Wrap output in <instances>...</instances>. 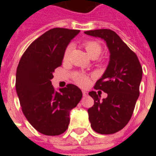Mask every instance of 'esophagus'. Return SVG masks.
Returning <instances> with one entry per match:
<instances>
[{
    "mask_svg": "<svg viewBox=\"0 0 156 156\" xmlns=\"http://www.w3.org/2000/svg\"><path fill=\"white\" fill-rule=\"evenodd\" d=\"M83 96H87L88 92L87 91H86V90H83Z\"/></svg>",
    "mask_w": 156,
    "mask_h": 156,
    "instance_id": "1",
    "label": "esophagus"
}]
</instances>
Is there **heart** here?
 <instances>
[{
	"instance_id": "heart-1",
	"label": "heart",
	"mask_w": 156,
	"mask_h": 156,
	"mask_svg": "<svg viewBox=\"0 0 156 156\" xmlns=\"http://www.w3.org/2000/svg\"><path fill=\"white\" fill-rule=\"evenodd\" d=\"M83 46L85 48L86 51L87 52V53L89 54V56H91V57H94V56H96L97 57L100 53H101V51H102V48L100 46V44L96 41H93V40H87L85 42H83ZM71 48H72V46L71 45H68L66 47L65 52L63 54V59L65 61H66L67 59L69 58V54L71 52ZM73 80L78 85L81 86V87H83V86H86L89 83V78L87 76L85 75L84 73H73Z\"/></svg>"
}]
</instances>
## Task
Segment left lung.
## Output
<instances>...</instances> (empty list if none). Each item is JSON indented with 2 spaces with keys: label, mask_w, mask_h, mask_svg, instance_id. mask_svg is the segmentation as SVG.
Listing matches in <instances>:
<instances>
[{
  "label": "left lung",
  "mask_w": 156,
  "mask_h": 156,
  "mask_svg": "<svg viewBox=\"0 0 156 156\" xmlns=\"http://www.w3.org/2000/svg\"><path fill=\"white\" fill-rule=\"evenodd\" d=\"M84 33L105 40L110 52L107 69L94 87L108 96L100 100L95 91L89 92L94 100V105L87 110L90 126L101 134L115 133L128 124L133 115L139 96L143 68L135 52L113 30L100 29Z\"/></svg>",
  "instance_id": "left-lung-1"
}]
</instances>
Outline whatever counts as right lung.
I'll return each mask as SVG.
<instances>
[{"label":"right lung","instance_id":"add662e5","mask_svg":"<svg viewBox=\"0 0 156 156\" xmlns=\"http://www.w3.org/2000/svg\"><path fill=\"white\" fill-rule=\"evenodd\" d=\"M79 32L67 28L48 30L29 45L18 63L15 86L22 111L45 135H60L68 129L69 111L83 97L77 86L68 84L55 91L51 82L67 45Z\"/></svg>","mask_w":156,"mask_h":156}]
</instances>
